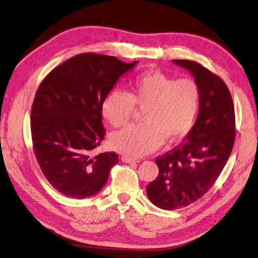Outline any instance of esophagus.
Returning <instances> with one entry per match:
<instances>
[{
	"label": "esophagus",
	"instance_id": "1",
	"mask_svg": "<svg viewBox=\"0 0 258 258\" xmlns=\"http://www.w3.org/2000/svg\"><path fill=\"white\" fill-rule=\"evenodd\" d=\"M121 161L123 163H127V164H136L138 163L139 161L136 160V159H131V157H127V156H122L121 157Z\"/></svg>",
	"mask_w": 258,
	"mask_h": 258
}]
</instances>
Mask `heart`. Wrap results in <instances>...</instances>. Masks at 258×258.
Returning a JSON list of instances; mask_svg holds the SVG:
<instances>
[{"label": "heart", "mask_w": 258, "mask_h": 258, "mask_svg": "<svg viewBox=\"0 0 258 258\" xmlns=\"http://www.w3.org/2000/svg\"><path fill=\"white\" fill-rule=\"evenodd\" d=\"M201 103V91L192 79L148 71L130 82L127 93L111 91L102 103V115L113 127L131 121L135 106L144 109V123L115 133L109 138L113 150L139 157L155 151L164 140L177 143L193 128Z\"/></svg>", "instance_id": "heart-1"}]
</instances>
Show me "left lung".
I'll return each mask as SVG.
<instances>
[{
    "label": "left lung",
    "instance_id": "8db88e82",
    "mask_svg": "<svg viewBox=\"0 0 258 258\" xmlns=\"http://www.w3.org/2000/svg\"><path fill=\"white\" fill-rule=\"evenodd\" d=\"M187 70L201 91L196 122L183 143L155 159L159 176L147 186L150 202L164 210L186 207L220 176L235 143V108L227 86L197 62L172 60Z\"/></svg>",
    "mask_w": 258,
    "mask_h": 258
}]
</instances>
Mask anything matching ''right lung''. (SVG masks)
<instances>
[{
    "mask_svg": "<svg viewBox=\"0 0 258 258\" xmlns=\"http://www.w3.org/2000/svg\"><path fill=\"white\" fill-rule=\"evenodd\" d=\"M137 63L82 53L52 70L40 84L31 111L33 147L44 176L63 195L89 198L106 184L119 157L114 152L93 156L105 136L102 103Z\"/></svg>",
    "mask_w": 258,
    "mask_h": 258,
    "instance_id": "1",
    "label": "right lung"
}]
</instances>
